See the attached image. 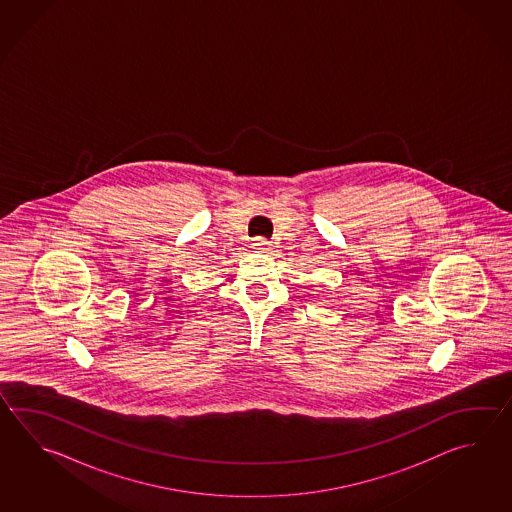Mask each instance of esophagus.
<instances>
[{
    "instance_id": "1",
    "label": "esophagus",
    "mask_w": 512,
    "mask_h": 512,
    "mask_svg": "<svg viewBox=\"0 0 512 512\" xmlns=\"http://www.w3.org/2000/svg\"><path fill=\"white\" fill-rule=\"evenodd\" d=\"M252 247L258 249V251H269V241L263 240V238H256L254 243H252Z\"/></svg>"
}]
</instances>
